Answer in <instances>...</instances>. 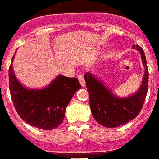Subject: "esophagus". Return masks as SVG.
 <instances>
[{
    "mask_svg": "<svg viewBox=\"0 0 159 159\" xmlns=\"http://www.w3.org/2000/svg\"><path fill=\"white\" fill-rule=\"evenodd\" d=\"M78 80H80V83L81 86H82V87H84V86H85V81H84V78L83 75H79Z\"/></svg>",
    "mask_w": 159,
    "mask_h": 159,
    "instance_id": "34e87169",
    "label": "esophagus"
}]
</instances>
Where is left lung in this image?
I'll use <instances>...</instances> for the list:
<instances>
[{
	"instance_id": "obj_1",
	"label": "left lung",
	"mask_w": 159,
	"mask_h": 159,
	"mask_svg": "<svg viewBox=\"0 0 159 159\" xmlns=\"http://www.w3.org/2000/svg\"><path fill=\"white\" fill-rule=\"evenodd\" d=\"M133 48L140 52L145 70L141 86L130 97H116L93 75L89 72L84 75L93 116L97 122L105 127H117L129 122L139 115L144 105L148 84L147 62L144 50L139 45H134Z\"/></svg>"
}]
</instances>
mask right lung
I'll return each mask as SVG.
<instances>
[{"instance_id": "add662e5", "label": "right lung", "mask_w": 159, "mask_h": 159, "mask_svg": "<svg viewBox=\"0 0 159 159\" xmlns=\"http://www.w3.org/2000/svg\"><path fill=\"white\" fill-rule=\"evenodd\" d=\"M9 68L11 99L20 116L34 127L53 130L62 123L66 108L75 93L81 89L77 78L58 75L48 87L41 89L25 88L13 71V59Z\"/></svg>"}]
</instances>
